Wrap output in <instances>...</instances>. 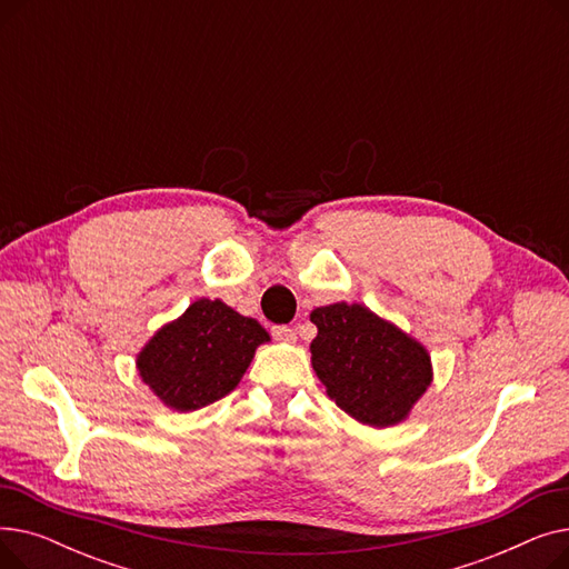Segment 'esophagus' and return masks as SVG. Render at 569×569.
I'll list each match as a JSON object with an SVG mask.
<instances>
[{"mask_svg":"<svg viewBox=\"0 0 569 569\" xmlns=\"http://www.w3.org/2000/svg\"><path fill=\"white\" fill-rule=\"evenodd\" d=\"M272 337H274L277 341H286V343L297 341V332L292 330V327H288V325H274V327H272Z\"/></svg>","mask_w":569,"mask_h":569,"instance_id":"34e87169","label":"esophagus"}]
</instances>
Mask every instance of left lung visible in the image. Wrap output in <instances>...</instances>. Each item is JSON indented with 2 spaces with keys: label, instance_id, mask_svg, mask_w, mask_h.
Here are the masks:
<instances>
[{
  "label": "left lung",
  "instance_id": "obj_1",
  "mask_svg": "<svg viewBox=\"0 0 569 569\" xmlns=\"http://www.w3.org/2000/svg\"><path fill=\"white\" fill-rule=\"evenodd\" d=\"M311 362L341 410L371 427L401 422L431 382L427 350L362 305L311 313Z\"/></svg>",
  "mask_w": 569,
  "mask_h": 569
}]
</instances>
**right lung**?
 Returning a JSON list of instances; mask_svg holds the SVG:
<instances>
[{"instance_id":"obj_1","label":"right lung","mask_w":569,"mask_h":569,"mask_svg":"<svg viewBox=\"0 0 569 569\" xmlns=\"http://www.w3.org/2000/svg\"><path fill=\"white\" fill-rule=\"evenodd\" d=\"M264 341L258 320L221 300H198L144 346L138 369L166 406L189 412L232 392Z\"/></svg>"}]
</instances>
